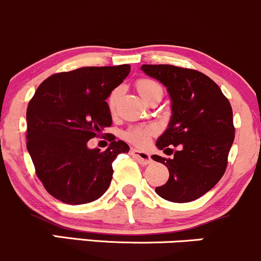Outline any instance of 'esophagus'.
Here are the masks:
<instances>
[{"instance_id": "obj_1", "label": "esophagus", "mask_w": 261, "mask_h": 261, "mask_svg": "<svg viewBox=\"0 0 261 261\" xmlns=\"http://www.w3.org/2000/svg\"><path fill=\"white\" fill-rule=\"evenodd\" d=\"M130 155L142 165H148V164L151 163L150 155L145 153V151H140L138 149H130Z\"/></svg>"}]
</instances>
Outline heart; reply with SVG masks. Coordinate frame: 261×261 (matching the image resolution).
Instances as JSON below:
<instances>
[{"instance_id": "heart-1", "label": "heart", "mask_w": 261, "mask_h": 261, "mask_svg": "<svg viewBox=\"0 0 261 261\" xmlns=\"http://www.w3.org/2000/svg\"><path fill=\"white\" fill-rule=\"evenodd\" d=\"M137 89H138L140 96H142L146 102H148L149 98L153 95H155V93H163V87L160 86L156 81L151 80V79H140V80L137 81ZM121 93L122 90L119 89V87H117V89H115L111 92L107 101L108 107H110L111 111H113L116 108L118 98L121 97ZM155 132H156V129H155L153 125H136V127L128 128V129L123 133V138L134 145L144 146L148 144L149 138L153 136Z\"/></svg>"}]
</instances>
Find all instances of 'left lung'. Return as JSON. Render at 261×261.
Listing matches in <instances>:
<instances>
[{"instance_id":"obj_1","label":"left lung","mask_w":261,"mask_h":261,"mask_svg":"<svg viewBox=\"0 0 261 261\" xmlns=\"http://www.w3.org/2000/svg\"><path fill=\"white\" fill-rule=\"evenodd\" d=\"M146 75L168 89L171 119L159 137L160 150H172V159L153 155L169 170L165 185L155 192L176 203L197 200L223 176L234 140L233 111L218 85L197 70L174 65H142Z\"/></svg>"}]
</instances>
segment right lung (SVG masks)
Segmentation results:
<instances>
[{"label":"right lung","instance_id":"1","mask_svg":"<svg viewBox=\"0 0 261 261\" xmlns=\"http://www.w3.org/2000/svg\"><path fill=\"white\" fill-rule=\"evenodd\" d=\"M130 71L118 66H85L43 81L27 108V149L38 178L53 197L84 204L101 197L112 180V163L128 153L115 138L105 151L87 142L112 124L106 99Z\"/></svg>","mask_w":261,"mask_h":261}]
</instances>
